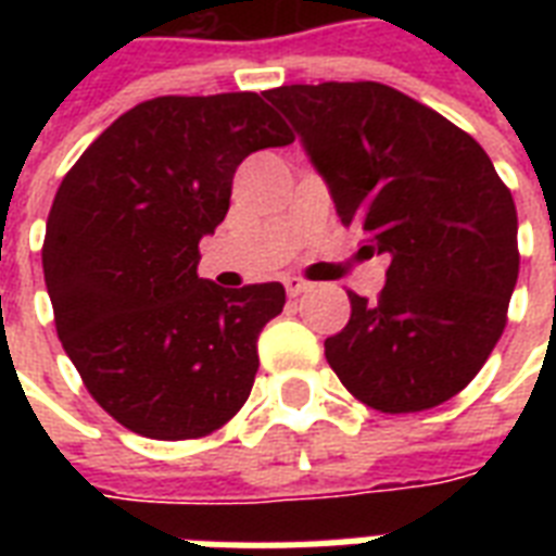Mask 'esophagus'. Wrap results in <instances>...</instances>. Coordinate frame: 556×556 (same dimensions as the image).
<instances>
[{
	"label": "esophagus",
	"instance_id": "34e87169",
	"mask_svg": "<svg viewBox=\"0 0 556 556\" xmlns=\"http://www.w3.org/2000/svg\"><path fill=\"white\" fill-rule=\"evenodd\" d=\"M286 291H288V296H303L312 291V282H305V279H300V277H288Z\"/></svg>",
	"mask_w": 556,
	"mask_h": 556
}]
</instances>
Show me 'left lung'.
Returning <instances> with one entry per match:
<instances>
[{"label":"left lung","instance_id":"8db88e82","mask_svg":"<svg viewBox=\"0 0 556 556\" xmlns=\"http://www.w3.org/2000/svg\"><path fill=\"white\" fill-rule=\"evenodd\" d=\"M343 225L389 260L375 303L349 291L326 340L340 383L380 413H421L462 392L491 357L517 286V207L488 152L383 83L279 86Z\"/></svg>","mask_w":556,"mask_h":556}]
</instances>
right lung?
Here are the masks:
<instances>
[{
    "label": "right lung",
    "mask_w": 556,
    "mask_h": 556,
    "mask_svg": "<svg viewBox=\"0 0 556 556\" xmlns=\"http://www.w3.org/2000/svg\"><path fill=\"white\" fill-rule=\"evenodd\" d=\"M294 135L253 91L155 98L121 115L56 190L42 270L65 355L91 397L147 439L230 421L260 369L286 288L199 277V242L251 152Z\"/></svg>",
    "instance_id": "add662e5"
}]
</instances>
